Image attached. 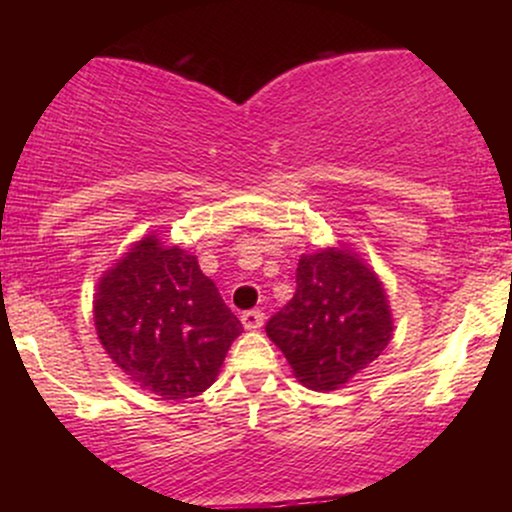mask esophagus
<instances>
[{
    "instance_id": "esophagus-1",
    "label": "esophagus",
    "mask_w": 512,
    "mask_h": 512,
    "mask_svg": "<svg viewBox=\"0 0 512 512\" xmlns=\"http://www.w3.org/2000/svg\"><path fill=\"white\" fill-rule=\"evenodd\" d=\"M240 320H243L245 330H260L264 325V313L262 310H245V313L240 315Z\"/></svg>"
}]
</instances>
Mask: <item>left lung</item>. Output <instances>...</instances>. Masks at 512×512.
Wrapping results in <instances>:
<instances>
[{"mask_svg":"<svg viewBox=\"0 0 512 512\" xmlns=\"http://www.w3.org/2000/svg\"><path fill=\"white\" fill-rule=\"evenodd\" d=\"M267 337L310 390H339L392 339V315L375 272L342 248L301 255L296 293L269 317Z\"/></svg>","mask_w":512,"mask_h":512,"instance_id":"1","label":"left lung"}]
</instances>
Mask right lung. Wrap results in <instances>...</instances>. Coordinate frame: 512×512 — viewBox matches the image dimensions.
<instances>
[{
  "instance_id": "add662e5",
  "label": "right lung",
  "mask_w": 512,
  "mask_h": 512,
  "mask_svg": "<svg viewBox=\"0 0 512 512\" xmlns=\"http://www.w3.org/2000/svg\"><path fill=\"white\" fill-rule=\"evenodd\" d=\"M93 320L105 354L163 399L207 390L243 332L197 257L156 236L134 243L103 274Z\"/></svg>"
}]
</instances>
